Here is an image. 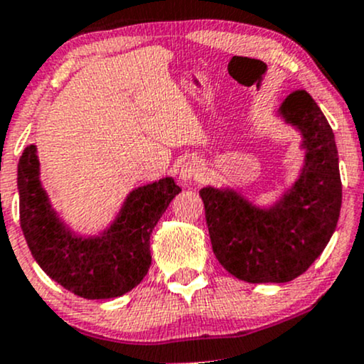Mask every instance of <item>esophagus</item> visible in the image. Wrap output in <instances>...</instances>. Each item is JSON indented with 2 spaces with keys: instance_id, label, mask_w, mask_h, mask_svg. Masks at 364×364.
<instances>
[{
  "instance_id": "esophagus-1",
  "label": "esophagus",
  "mask_w": 364,
  "mask_h": 364,
  "mask_svg": "<svg viewBox=\"0 0 364 364\" xmlns=\"http://www.w3.org/2000/svg\"><path fill=\"white\" fill-rule=\"evenodd\" d=\"M200 176H202V166H200L196 161L185 162V166L181 168V173H179V178H181L185 183L196 181Z\"/></svg>"
}]
</instances>
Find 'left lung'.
<instances>
[{"mask_svg":"<svg viewBox=\"0 0 364 364\" xmlns=\"http://www.w3.org/2000/svg\"><path fill=\"white\" fill-rule=\"evenodd\" d=\"M281 114L303 133L306 161L301 178L277 205L260 210L231 190H200L217 260L252 284L289 282L306 272L339 220V157L327 118L306 90L292 92Z\"/></svg>","mask_w":364,"mask_h":364,"instance_id":"obj_1","label":"left lung"}]
</instances>
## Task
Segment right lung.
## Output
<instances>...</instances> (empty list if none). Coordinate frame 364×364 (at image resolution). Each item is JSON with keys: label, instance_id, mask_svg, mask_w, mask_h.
Returning a JSON list of instances; mask_svg holds the SVG:
<instances>
[{"label": "right lung", "instance_id": "obj_1", "mask_svg": "<svg viewBox=\"0 0 364 364\" xmlns=\"http://www.w3.org/2000/svg\"><path fill=\"white\" fill-rule=\"evenodd\" d=\"M181 188L171 178L132 191L116 223L101 237L70 235L51 210L39 183L36 147L18 162L20 225L32 257L49 277L85 299L127 294L149 272L150 235Z\"/></svg>", "mask_w": 364, "mask_h": 364}]
</instances>
